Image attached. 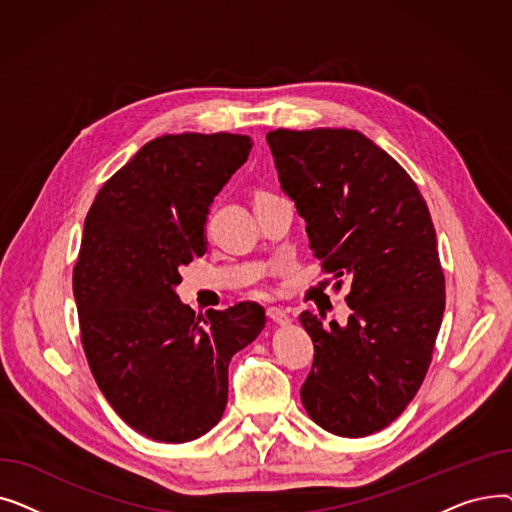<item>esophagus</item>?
<instances>
[{
  "label": "esophagus",
  "mask_w": 512,
  "mask_h": 512,
  "mask_svg": "<svg viewBox=\"0 0 512 512\" xmlns=\"http://www.w3.org/2000/svg\"><path fill=\"white\" fill-rule=\"evenodd\" d=\"M267 317H270L274 324H278V326H288L290 324V315L284 309H280V307H270V309H267Z\"/></svg>",
  "instance_id": "obj_1"
}]
</instances>
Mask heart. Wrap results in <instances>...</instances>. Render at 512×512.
Instances as JSON below:
<instances>
[{
    "instance_id": "obj_1",
    "label": "heart",
    "mask_w": 512,
    "mask_h": 512,
    "mask_svg": "<svg viewBox=\"0 0 512 512\" xmlns=\"http://www.w3.org/2000/svg\"><path fill=\"white\" fill-rule=\"evenodd\" d=\"M259 195H265V193H259Z\"/></svg>"
}]
</instances>
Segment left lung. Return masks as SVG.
<instances>
[{"mask_svg": "<svg viewBox=\"0 0 512 512\" xmlns=\"http://www.w3.org/2000/svg\"><path fill=\"white\" fill-rule=\"evenodd\" d=\"M267 145L321 270L336 290L351 284L346 326L301 313L315 346L303 407L334 436L375 434L432 363L446 305L432 215L413 178L357 130L278 128Z\"/></svg>", "mask_w": 512, "mask_h": 512, "instance_id": "1", "label": "left lung"}]
</instances>
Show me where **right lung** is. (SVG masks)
<instances>
[{"mask_svg": "<svg viewBox=\"0 0 512 512\" xmlns=\"http://www.w3.org/2000/svg\"><path fill=\"white\" fill-rule=\"evenodd\" d=\"M253 141L164 134L97 193L72 272L80 342L112 409L164 444L201 438L224 415L230 359L265 328L257 303L207 317L180 303V270L205 255L209 205Z\"/></svg>", "mask_w": 512, "mask_h": 512, "instance_id": "obj_1", "label": "right lung"}]
</instances>
